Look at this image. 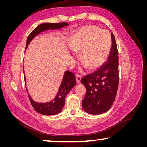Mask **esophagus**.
I'll list each match as a JSON object with an SVG mask.
<instances>
[{
    "label": "esophagus",
    "instance_id": "obj_1",
    "mask_svg": "<svg viewBox=\"0 0 147 147\" xmlns=\"http://www.w3.org/2000/svg\"><path fill=\"white\" fill-rule=\"evenodd\" d=\"M75 78H76V80H77V83H80L81 79H82L81 75L77 74L76 75H75Z\"/></svg>",
    "mask_w": 147,
    "mask_h": 147
}]
</instances>
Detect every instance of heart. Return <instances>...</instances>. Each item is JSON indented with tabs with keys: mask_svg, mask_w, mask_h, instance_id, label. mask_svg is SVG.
Returning <instances> with one entry per match:
<instances>
[{
	"mask_svg": "<svg viewBox=\"0 0 147 147\" xmlns=\"http://www.w3.org/2000/svg\"><path fill=\"white\" fill-rule=\"evenodd\" d=\"M68 45L88 69L94 70L103 65L109 56L112 38L108 30L93 25L85 26L71 37Z\"/></svg>",
	"mask_w": 147,
	"mask_h": 147,
	"instance_id": "heart-1",
	"label": "heart"
}]
</instances>
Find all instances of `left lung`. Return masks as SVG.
<instances>
[{"mask_svg":"<svg viewBox=\"0 0 147 147\" xmlns=\"http://www.w3.org/2000/svg\"><path fill=\"white\" fill-rule=\"evenodd\" d=\"M108 59L100 69L82 78L86 88L82 107L88 113L99 115L106 112L112 107L116 97L118 83V52L113 34Z\"/></svg>","mask_w":147,"mask_h":147,"instance_id":"8db88e82","label":"left lung"}]
</instances>
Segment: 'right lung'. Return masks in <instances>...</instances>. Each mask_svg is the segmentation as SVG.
<instances>
[{
	"label": "right lung",
	"mask_w": 147,
	"mask_h": 147,
	"mask_svg": "<svg viewBox=\"0 0 147 147\" xmlns=\"http://www.w3.org/2000/svg\"><path fill=\"white\" fill-rule=\"evenodd\" d=\"M68 25L69 24L67 23H43L40 24L29 34L27 39V42H26V48H28V45L30 43L31 40L37 35L41 33L43 31L49 29H59ZM24 82L26 91L28 92L27 88H26V80L25 75ZM75 84H76V79H75L74 74H73L72 72H70L69 70H67L64 73L63 79L62 80L61 84L59 86L58 92H57L56 97L54 99L50 102H46V103H38V102L34 101L33 99H31V97L29 95V94H28L30 104L32 105L33 108L35 109V111H37L38 113L42 115H54L58 114L61 112L62 109L64 107L65 101V97L67 94L70 92L71 89L75 86Z\"/></svg>",
	"instance_id": "right-lung-1"
}]
</instances>
